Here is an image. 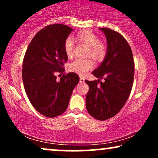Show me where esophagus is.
Masks as SVG:
<instances>
[{"label": "esophagus", "instance_id": "34e87169", "mask_svg": "<svg viewBox=\"0 0 158 158\" xmlns=\"http://www.w3.org/2000/svg\"><path fill=\"white\" fill-rule=\"evenodd\" d=\"M79 81H80L81 83L85 82V79L83 77H80V78H79Z\"/></svg>", "mask_w": 158, "mask_h": 158}]
</instances>
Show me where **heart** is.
<instances>
[{"instance_id": "b5f03b06", "label": "heart", "mask_w": 158, "mask_h": 158, "mask_svg": "<svg viewBox=\"0 0 158 158\" xmlns=\"http://www.w3.org/2000/svg\"><path fill=\"white\" fill-rule=\"evenodd\" d=\"M77 38L80 41L89 46L88 55H91L94 59H100L106 54V47L100 41L99 36L94 32L86 30L77 33ZM74 39L72 36H68L64 41V50L68 57H72L73 55ZM94 61L91 59H76L69 64V70L74 73L83 75L88 70L93 68Z\"/></svg>"}]
</instances>
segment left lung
<instances>
[{"label": "left lung", "mask_w": 158, "mask_h": 158, "mask_svg": "<svg viewBox=\"0 0 158 158\" xmlns=\"http://www.w3.org/2000/svg\"><path fill=\"white\" fill-rule=\"evenodd\" d=\"M107 40L104 60L92 73L98 80L85 82L89 86L86 108L90 115L99 120L115 116L126 104L131 93L135 77L131 49L124 37L108 28H99ZM105 78L102 83L100 79ZM100 81V85L98 83Z\"/></svg>", "instance_id": "left-lung-1"}]
</instances>
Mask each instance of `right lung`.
I'll use <instances>...</instances> for the list:
<instances>
[{"label":"right lung","mask_w":158,"mask_h":158,"mask_svg":"<svg viewBox=\"0 0 158 158\" xmlns=\"http://www.w3.org/2000/svg\"><path fill=\"white\" fill-rule=\"evenodd\" d=\"M72 31L64 24L47 26L34 36L23 58L22 79L28 99L38 112L50 118L66 110L79 81L75 73L63 74L59 81L55 75L64 71V41Z\"/></svg>","instance_id":"1"}]
</instances>
